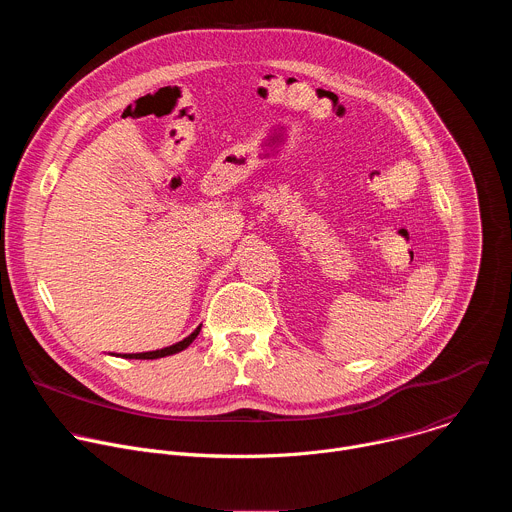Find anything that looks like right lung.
I'll return each mask as SVG.
<instances>
[{
    "instance_id": "1",
    "label": "right lung",
    "mask_w": 512,
    "mask_h": 512,
    "mask_svg": "<svg viewBox=\"0 0 512 512\" xmlns=\"http://www.w3.org/2000/svg\"><path fill=\"white\" fill-rule=\"evenodd\" d=\"M198 336V332H192L188 338L168 346V348H162V350H152V352H135V354H123L125 358H139V360H148V358H162V356H170V354H176L184 348H188L192 344V340Z\"/></svg>"
}]
</instances>
